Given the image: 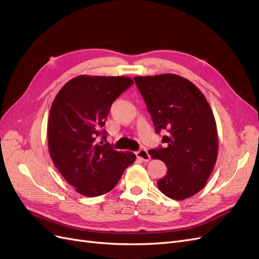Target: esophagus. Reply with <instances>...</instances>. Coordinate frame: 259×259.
<instances>
[{
    "mask_svg": "<svg viewBox=\"0 0 259 259\" xmlns=\"http://www.w3.org/2000/svg\"><path fill=\"white\" fill-rule=\"evenodd\" d=\"M136 156H137V159H139L140 161H144V162L150 161V154H149L148 151L145 150V149H142V150L137 151Z\"/></svg>",
    "mask_w": 259,
    "mask_h": 259,
    "instance_id": "obj_1",
    "label": "esophagus"
}]
</instances>
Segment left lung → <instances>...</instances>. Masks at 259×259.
<instances>
[{
    "label": "left lung",
    "mask_w": 259,
    "mask_h": 259,
    "mask_svg": "<svg viewBox=\"0 0 259 259\" xmlns=\"http://www.w3.org/2000/svg\"><path fill=\"white\" fill-rule=\"evenodd\" d=\"M156 133L166 131L164 148L150 150L167 166L158 182L166 197L182 201L205 187L218 154V135L211 108L202 92L185 77L165 73L134 77Z\"/></svg>",
    "instance_id": "8db88e82"
}]
</instances>
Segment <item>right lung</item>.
Returning a JSON list of instances; mask_svg holds the SVG:
<instances>
[{"instance_id":"obj_1","label":"right lung","mask_w":259,"mask_h":259,"mask_svg":"<svg viewBox=\"0 0 259 259\" xmlns=\"http://www.w3.org/2000/svg\"><path fill=\"white\" fill-rule=\"evenodd\" d=\"M133 84L128 76L79 75L55 97L49 115V151L61 176L85 197L111 191L136 160L133 152L113 150L98 136L113 101Z\"/></svg>"}]
</instances>
